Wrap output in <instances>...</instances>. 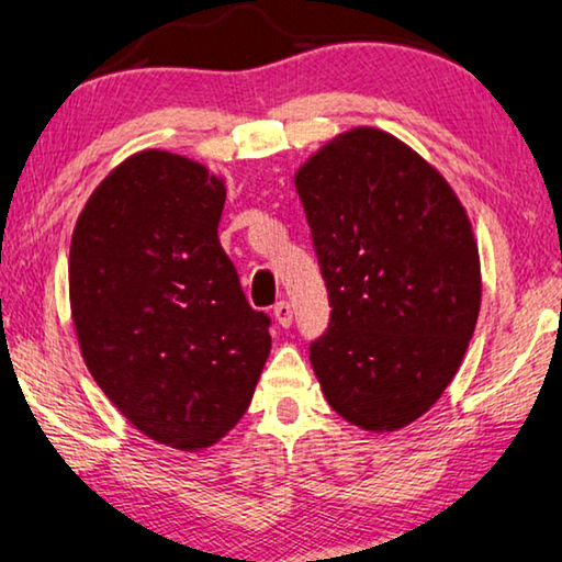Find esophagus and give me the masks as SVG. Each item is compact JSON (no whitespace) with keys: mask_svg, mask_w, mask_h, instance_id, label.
<instances>
[{"mask_svg":"<svg viewBox=\"0 0 562 562\" xmlns=\"http://www.w3.org/2000/svg\"><path fill=\"white\" fill-rule=\"evenodd\" d=\"M273 316L276 322H279V327H291V322H294V312H291V304L289 301H279V304L273 306Z\"/></svg>","mask_w":562,"mask_h":562,"instance_id":"esophagus-1","label":"esophagus"}]
</instances>
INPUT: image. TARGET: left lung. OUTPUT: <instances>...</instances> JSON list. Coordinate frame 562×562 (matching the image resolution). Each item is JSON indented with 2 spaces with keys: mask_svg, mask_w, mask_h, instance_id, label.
Returning <instances> with one entry per match:
<instances>
[{
  "mask_svg": "<svg viewBox=\"0 0 562 562\" xmlns=\"http://www.w3.org/2000/svg\"><path fill=\"white\" fill-rule=\"evenodd\" d=\"M294 184L331 304L308 355L322 393L370 434L411 426L474 337L482 266L467 210L428 159L375 126L319 146Z\"/></svg>",
  "mask_w": 562,
  "mask_h": 562,
  "instance_id": "8db88e82",
  "label": "left lung"
}]
</instances>
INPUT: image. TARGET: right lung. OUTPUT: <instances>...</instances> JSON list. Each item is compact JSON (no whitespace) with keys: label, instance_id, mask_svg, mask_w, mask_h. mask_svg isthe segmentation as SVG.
Listing matches in <instances>:
<instances>
[{"label":"right lung","instance_id":"1","mask_svg":"<svg viewBox=\"0 0 562 562\" xmlns=\"http://www.w3.org/2000/svg\"><path fill=\"white\" fill-rule=\"evenodd\" d=\"M225 177L144 149L103 177L70 240V314L86 368L134 428L177 451L221 441L271 352L217 240Z\"/></svg>","mask_w":562,"mask_h":562}]
</instances>
